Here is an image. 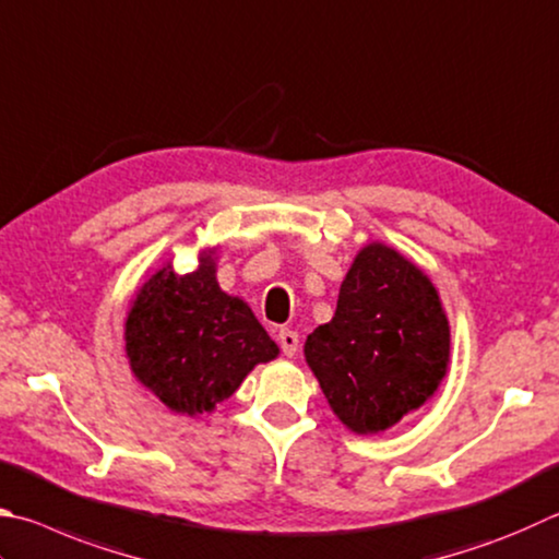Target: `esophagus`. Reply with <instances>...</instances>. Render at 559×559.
Returning a JSON list of instances; mask_svg holds the SVG:
<instances>
[{
    "label": "esophagus",
    "instance_id": "1",
    "mask_svg": "<svg viewBox=\"0 0 559 559\" xmlns=\"http://www.w3.org/2000/svg\"><path fill=\"white\" fill-rule=\"evenodd\" d=\"M278 344H281V349H283V354H286V357H296V352H298V332L283 328L278 332Z\"/></svg>",
    "mask_w": 559,
    "mask_h": 559
}]
</instances>
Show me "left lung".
<instances>
[{
	"instance_id": "left-lung-1",
	"label": "left lung",
	"mask_w": 559,
	"mask_h": 559,
	"mask_svg": "<svg viewBox=\"0 0 559 559\" xmlns=\"http://www.w3.org/2000/svg\"><path fill=\"white\" fill-rule=\"evenodd\" d=\"M306 361L349 430L393 428L448 371L450 322L438 290L395 249L364 247L342 281L334 318L308 334Z\"/></svg>"
}]
</instances>
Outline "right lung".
Here are the masks:
<instances>
[{
    "label": "right lung",
    "instance_id": "obj_1",
    "mask_svg": "<svg viewBox=\"0 0 559 559\" xmlns=\"http://www.w3.org/2000/svg\"><path fill=\"white\" fill-rule=\"evenodd\" d=\"M124 340L134 377L186 415L210 413L257 364L278 354L247 302L217 286L212 251L202 253L198 271L166 266L144 283Z\"/></svg>",
    "mask_w": 559,
    "mask_h": 559
}]
</instances>
